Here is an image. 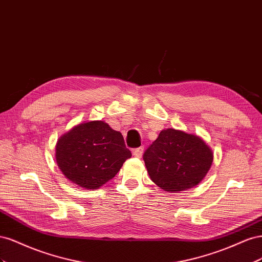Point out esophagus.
<instances>
[{
    "instance_id": "34e87169",
    "label": "esophagus",
    "mask_w": 262,
    "mask_h": 262,
    "mask_svg": "<svg viewBox=\"0 0 262 262\" xmlns=\"http://www.w3.org/2000/svg\"><path fill=\"white\" fill-rule=\"evenodd\" d=\"M143 150H144V147L141 146V147H138V148H134L133 149V155L136 157H141L142 154H143Z\"/></svg>"
}]
</instances>
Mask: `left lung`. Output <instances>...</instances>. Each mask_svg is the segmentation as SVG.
Here are the masks:
<instances>
[{"instance_id":"8db88e82","label":"left lung","mask_w":262,"mask_h":262,"mask_svg":"<svg viewBox=\"0 0 262 262\" xmlns=\"http://www.w3.org/2000/svg\"><path fill=\"white\" fill-rule=\"evenodd\" d=\"M149 178L164 191L196 186L207 175L213 154L199 137L175 129L163 130L143 154Z\"/></svg>"}]
</instances>
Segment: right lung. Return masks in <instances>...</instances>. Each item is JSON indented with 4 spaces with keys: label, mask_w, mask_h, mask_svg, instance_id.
<instances>
[{
    "label": "right lung",
    "mask_w": 262,
    "mask_h": 262,
    "mask_svg": "<svg viewBox=\"0 0 262 262\" xmlns=\"http://www.w3.org/2000/svg\"><path fill=\"white\" fill-rule=\"evenodd\" d=\"M131 157L122 134L104 121L81 123L58 140L55 158L70 181L97 189L113 179Z\"/></svg>",
    "instance_id": "right-lung-1"
}]
</instances>
